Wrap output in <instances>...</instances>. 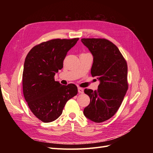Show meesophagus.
<instances>
[{
    "label": "esophagus",
    "mask_w": 153,
    "mask_h": 153,
    "mask_svg": "<svg viewBox=\"0 0 153 153\" xmlns=\"http://www.w3.org/2000/svg\"><path fill=\"white\" fill-rule=\"evenodd\" d=\"M78 92H79V93H80V94L84 93V89H83V88L78 87Z\"/></svg>",
    "instance_id": "esophagus-1"
}]
</instances>
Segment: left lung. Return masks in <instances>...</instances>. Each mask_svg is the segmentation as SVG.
<instances>
[{"mask_svg": "<svg viewBox=\"0 0 153 153\" xmlns=\"http://www.w3.org/2000/svg\"><path fill=\"white\" fill-rule=\"evenodd\" d=\"M81 41L93 55L91 75L100 81L97 90H84L91 101L84 114L92 121L101 123L117 112L126 93L127 62L118 48L108 39L83 38Z\"/></svg>", "mask_w": 153, "mask_h": 153, "instance_id": "left-lung-1", "label": "left lung"}]
</instances>
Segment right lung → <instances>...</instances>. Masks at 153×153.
Masks as SVG:
<instances>
[{
  "mask_svg": "<svg viewBox=\"0 0 153 153\" xmlns=\"http://www.w3.org/2000/svg\"><path fill=\"white\" fill-rule=\"evenodd\" d=\"M79 38L54 39L37 45L27 54L22 75L23 92L31 112L50 123L62 113L67 101L78 93L73 84L64 85L54 76L63 68L67 53Z\"/></svg>",
  "mask_w": 153,
  "mask_h": 153,
  "instance_id": "obj_1",
  "label": "right lung"
}]
</instances>
